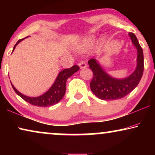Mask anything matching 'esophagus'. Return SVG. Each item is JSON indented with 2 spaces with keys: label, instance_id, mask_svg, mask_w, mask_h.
<instances>
[{
  "label": "esophagus",
  "instance_id": "esophagus-1",
  "mask_svg": "<svg viewBox=\"0 0 155 155\" xmlns=\"http://www.w3.org/2000/svg\"><path fill=\"white\" fill-rule=\"evenodd\" d=\"M78 65H79L80 68H87V63L85 62H83V61H82V62H80L78 63Z\"/></svg>",
  "mask_w": 155,
  "mask_h": 155
}]
</instances>
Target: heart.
<instances>
[{
  "label": "heart",
  "mask_w": 155,
  "mask_h": 155,
  "mask_svg": "<svg viewBox=\"0 0 155 155\" xmlns=\"http://www.w3.org/2000/svg\"><path fill=\"white\" fill-rule=\"evenodd\" d=\"M95 41H96V38L94 37H89L82 44V48L83 49H87V48L91 47L95 43Z\"/></svg>",
  "instance_id": "b5f03b06"
}]
</instances>
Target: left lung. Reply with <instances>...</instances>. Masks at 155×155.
Returning <instances> with one entry per match:
<instances>
[{
  "label": "left lung",
  "mask_w": 155,
  "mask_h": 155,
  "mask_svg": "<svg viewBox=\"0 0 155 155\" xmlns=\"http://www.w3.org/2000/svg\"><path fill=\"white\" fill-rule=\"evenodd\" d=\"M128 35L137 51L136 68L128 77L123 79L114 78L106 73L96 59L92 58L88 61L89 67L93 72L91 90L99 99L114 100L123 98L132 92L140 81L144 71L143 48L134 34L130 32Z\"/></svg>",
  "instance_id": "obj_1"
}]
</instances>
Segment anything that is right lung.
Returning <instances> with one entry per match:
<instances>
[{
	"label": "right lung",
	"instance_id": "right-lung-1",
	"mask_svg": "<svg viewBox=\"0 0 155 155\" xmlns=\"http://www.w3.org/2000/svg\"><path fill=\"white\" fill-rule=\"evenodd\" d=\"M24 39H20L18 42H17L15 45L14 46L12 51L15 50L16 46L18 45L20 41H22ZM80 67L78 66V65H73V66L70 68L64 69L63 70V71H61L60 73H58L56 80H55L54 83L52 84V86L51 87L49 90H48L46 92L44 93V94L37 97H27L26 95H24L22 94V93L19 92L18 90H16V88L12 85L11 82H10V83H11L12 87L15 90V92L21 98H22L25 101H26L27 102L29 103L31 105L37 106V107H50V106L56 104H57L58 101H60L61 99H62L65 93V84H66L67 80L68 79V78L71 77V75H73L74 73L78 71Z\"/></svg>",
	"mask_w": 155,
	"mask_h": 155
}]
</instances>
